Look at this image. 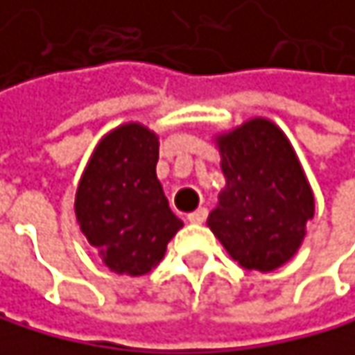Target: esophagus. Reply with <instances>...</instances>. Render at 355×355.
Masks as SVG:
<instances>
[{
	"label": "esophagus",
	"instance_id": "esophagus-1",
	"mask_svg": "<svg viewBox=\"0 0 355 355\" xmlns=\"http://www.w3.org/2000/svg\"><path fill=\"white\" fill-rule=\"evenodd\" d=\"M205 220H207V209H205V207H201V209H197V211L188 214V222H192V224H203Z\"/></svg>",
	"mask_w": 355,
	"mask_h": 355
}]
</instances>
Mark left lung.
Segmentation results:
<instances>
[{
  "mask_svg": "<svg viewBox=\"0 0 355 355\" xmlns=\"http://www.w3.org/2000/svg\"><path fill=\"white\" fill-rule=\"evenodd\" d=\"M218 144L226 188L207 224L241 267L273 271L294 256L313 218L305 173L269 120H250Z\"/></svg>",
  "mask_w": 355,
  "mask_h": 355,
  "instance_id": "8db88e82",
  "label": "left lung"
}]
</instances>
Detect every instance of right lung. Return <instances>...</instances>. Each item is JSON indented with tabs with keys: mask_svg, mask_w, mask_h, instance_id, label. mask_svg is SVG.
<instances>
[{
	"mask_svg": "<svg viewBox=\"0 0 355 355\" xmlns=\"http://www.w3.org/2000/svg\"><path fill=\"white\" fill-rule=\"evenodd\" d=\"M156 161L158 137L141 125H125L97 146L80 180V230L114 273H150L182 228L156 178Z\"/></svg>",
	"mask_w": 355,
	"mask_h": 355,
	"instance_id": "1",
	"label": "right lung"
}]
</instances>
